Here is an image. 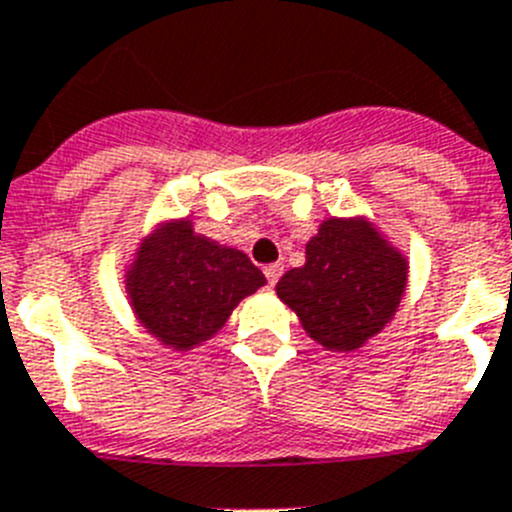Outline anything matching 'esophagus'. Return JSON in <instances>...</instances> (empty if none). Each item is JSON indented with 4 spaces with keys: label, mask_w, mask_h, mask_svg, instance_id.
I'll return each mask as SVG.
<instances>
[{
    "label": "esophagus",
    "mask_w": 512,
    "mask_h": 512,
    "mask_svg": "<svg viewBox=\"0 0 512 512\" xmlns=\"http://www.w3.org/2000/svg\"><path fill=\"white\" fill-rule=\"evenodd\" d=\"M282 271H284L282 264L264 266V274H266V279H269V284H277L279 277H282Z\"/></svg>",
    "instance_id": "34e87169"
}]
</instances>
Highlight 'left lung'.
<instances>
[{"label":"left lung","instance_id":"1","mask_svg":"<svg viewBox=\"0 0 512 512\" xmlns=\"http://www.w3.org/2000/svg\"><path fill=\"white\" fill-rule=\"evenodd\" d=\"M408 287V259L364 215L328 217L289 269L277 295L312 341L351 354L395 318Z\"/></svg>","mask_w":512,"mask_h":512}]
</instances>
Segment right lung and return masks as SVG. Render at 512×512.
<instances>
[{
    "instance_id": "1",
    "label": "right lung",
    "mask_w": 512,
    "mask_h": 512,
    "mask_svg": "<svg viewBox=\"0 0 512 512\" xmlns=\"http://www.w3.org/2000/svg\"><path fill=\"white\" fill-rule=\"evenodd\" d=\"M264 284L246 253L194 233L189 217L158 223L140 238L125 269L135 318L171 351H189L217 336L238 302Z\"/></svg>"
}]
</instances>
